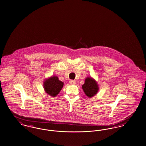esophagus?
<instances>
[{"mask_svg":"<svg viewBox=\"0 0 146 146\" xmlns=\"http://www.w3.org/2000/svg\"><path fill=\"white\" fill-rule=\"evenodd\" d=\"M76 81H74V80H70L69 81V83L70 84H76Z\"/></svg>","mask_w":146,"mask_h":146,"instance_id":"esophagus-1","label":"esophagus"}]
</instances>
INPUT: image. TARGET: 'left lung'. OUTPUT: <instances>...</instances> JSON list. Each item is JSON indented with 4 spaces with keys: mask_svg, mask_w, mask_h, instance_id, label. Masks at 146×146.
<instances>
[{
    "mask_svg": "<svg viewBox=\"0 0 146 146\" xmlns=\"http://www.w3.org/2000/svg\"><path fill=\"white\" fill-rule=\"evenodd\" d=\"M82 89L86 95L89 98L95 95L98 92V85L92 77H87L85 80Z\"/></svg>",
    "mask_w": 146,
    "mask_h": 146,
    "instance_id": "obj_1",
    "label": "left lung"
}]
</instances>
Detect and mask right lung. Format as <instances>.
I'll list each match as a JSON object with an SVG mask.
<instances>
[{
    "label": "right lung",
    "instance_id": "1",
    "mask_svg": "<svg viewBox=\"0 0 146 146\" xmlns=\"http://www.w3.org/2000/svg\"><path fill=\"white\" fill-rule=\"evenodd\" d=\"M64 83L59 80L57 76H53L44 81V87L46 93L56 96L63 87Z\"/></svg>",
    "mask_w": 146,
    "mask_h": 146
}]
</instances>
